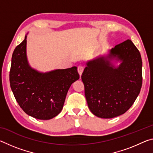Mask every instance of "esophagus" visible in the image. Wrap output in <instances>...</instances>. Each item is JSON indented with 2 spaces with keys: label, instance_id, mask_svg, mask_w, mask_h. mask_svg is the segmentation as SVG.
Segmentation results:
<instances>
[{
  "label": "esophagus",
  "instance_id": "esophagus-1",
  "mask_svg": "<svg viewBox=\"0 0 153 153\" xmlns=\"http://www.w3.org/2000/svg\"><path fill=\"white\" fill-rule=\"evenodd\" d=\"M84 67L82 65H79L78 67H77V71H78V73H79L80 76H82V72L84 71Z\"/></svg>",
  "mask_w": 153,
  "mask_h": 153
}]
</instances>
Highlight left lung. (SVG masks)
<instances>
[{
    "instance_id": "8db88e82",
    "label": "left lung",
    "mask_w": 153,
    "mask_h": 153,
    "mask_svg": "<svg viewBox=\"0 0 153 153\" xmlns=\"http://www.w3.org/2000/svg\"><path fill=\"white\" fill-rule=\"evenodd\" d=\"M113 57L123 61L117 68H113L108 60ZM142 66L140 53L130 40L116 45L107 57L88 62L82 80L90 111L105 119L125 113L140 92Z\"/></svg>"
}]
</instances>
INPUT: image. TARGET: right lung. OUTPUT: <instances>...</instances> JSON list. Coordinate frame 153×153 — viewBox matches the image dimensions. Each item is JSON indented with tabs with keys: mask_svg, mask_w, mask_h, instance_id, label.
I'll list each match as a JSON object with an SVG mask.
<instances>
[{
	"mask_svg": "<svg viewBox=\"0 0 153 153\" xmlns=\"http://www.w3.org/2000/svg\"><path fill=\"white\" fill-rule=\"evenodd\" d=\"M79 78L76 67L45 74L31 68L26 57V36L13 53L10 86L20 107L36 119L47 120L57 115L69 87Z\"/></svg>",
	"mask_w": 153,
	"mask_h": 153,
	"instance_id": "1",
	"label": "right lung"
}]
</instances>
